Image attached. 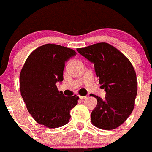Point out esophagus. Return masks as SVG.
Returning <instances> with one entry per match:
<instances>
[{
  "instance_id": "1",
  "label": "esophagus",
  "mask_w": 152,
  "mask_h": 152,
  "mask_svg": "<svg viewBox=\"0 0 152 152\" xmlns=\"http://www.w3.org/2000/svg\"><path fill=\"white\" fill-rule=\"evenodd\" d=\"M79 98L80 100H84V99L86 98V96H79Z\"/></svg>"
}]
</instances>
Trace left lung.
<instances>
[{
	"label": "left lung",
	"mask_w": 152,
	"mask_h": 152,
	"mask_svg": "<svg viewBox=\"0 0 152 152\" xmlns=\"http://www.w3.org/2000/svg\"><path fill=\"white\" fill-rule=\"evenodd\" d=\"M77 51L94 64L99 83L106 91L103 100L93 95L97 104L91 112V123L102 129H116L125 122L134 106L137 77L133 66L109 43H96Z\"/></svg>",
	"instance_id": "obj_1"
}]
</instances>
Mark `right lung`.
<instances>
[{
  "label": "right lung",
  "mask_w": 152,
  "mask_h": 152,
  "mask_svg": "<svg viewBox=\"0 0 152 152\" xmlns=\"http://www.w3.org/2000/svg\"><path fill=\"white\" fill-rule=\"evenodd\" d=\"M69 48L45 44L33 51L20 74V88L26 108L39 124L54 129L68 124L79 97L65 96L56 83L64 80L66 62L75 56Z\"/></svg>",
  "instance_id": "add662e5"
}]
</instances>
